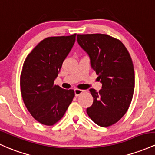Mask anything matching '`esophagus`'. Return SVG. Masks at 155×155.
I'll list each match as a JSON object with an SVG mask.
<instances>
[{
    "mask_svg": "<svg viewBox=\"0 0 155 155\" xmlns=\"http://www.w3.org/2000/svg\"><path fill=\"white\" fill-rule=\"evenodd\" d=\"M75 95H76V96H79V95L81 94V93L84 92V91H82V90H80V89H75Z\"/></svg>",
    "mask_w": 155,
    "mask_h": 155,
    "instance_id": "obj_1",
    "label": "esophagus"
}]
</instances>
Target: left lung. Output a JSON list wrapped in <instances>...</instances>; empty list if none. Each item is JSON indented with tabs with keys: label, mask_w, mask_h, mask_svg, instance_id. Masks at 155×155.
Wrapping results in <instances>:
<instances>
[{
	"label": "left lung",
	"mask_w": 155,
	"mask_h": 155,
	"mask_svg": "<svg viewBox=\"0 0 155 155\" xmlns=\"http://www.w3.org/2000/svg\"><path fill=\"white\" fill-rule=\"evenodd\" d=\"M79 45L91 58L102 89H91L93 98L87 113L102 127L117 123L128 110L135 89V71L130 53L118 39L104 34L77 35Z\"/></svg>",
	"instance_id": "1"
}]
</instances>
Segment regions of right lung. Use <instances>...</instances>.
Segmentation results:
<instances>
[{
	"instance_id": "1",
	"label": "right lung",
	"mask_w": 155,
	"mask_h": 155,
	"mask_svg": "<svg viewBox=\"0 0 155 155\" xmlns=\"http://www.w3.org/2000/svg\"><path fill=\"white\" fill-rule=\"evenodd\" d=\"M76 35L44 39L23 63L20 74L22 98L31 115L43 125L57 123L75 96L74 90L62 89L54 84V80L74 45Z\"/></svg>"
}]
</instances>
